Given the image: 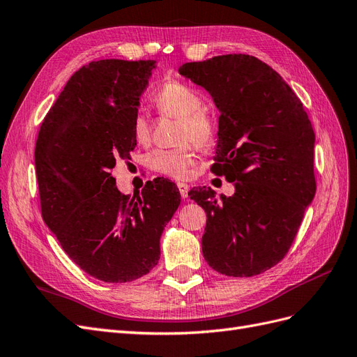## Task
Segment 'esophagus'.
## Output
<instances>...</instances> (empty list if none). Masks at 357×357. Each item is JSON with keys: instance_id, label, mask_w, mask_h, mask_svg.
Wrapping results in <instances>:
<instances>
[{"instance_id": "34e87169", "label": "esophagus", "mask_w": 357, "mask_h": 357, "mask_svg": "<svg viewBox=\"0 0 357 357\" xmlns=\"http://www.w3.org/2000/svg\"><path fill=\"white\" fill-rule=\"evenodd\" d=\"M177 188H178L180 195H181L183 198H188V193H189V186L186 185V183H181V181H178V183H177Z\"/></svg>"}]
</instances>
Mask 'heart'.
Returning a JSON list of instances; mask_svg holds the SVG:
<instances>
[{
	"label": "heart",
	"mask_w": 357,
	"mask_h": 357,
	"mask_svg": "<svg viewBox=\"0 0 357 357\" xmlns=\"http://www.w3.org/2000/svg\"><path fill=\"white\" fill-rule=\"evenodd\" d=\"M156 109L165 116L178 119L177 143H183L174 149H153L146 155L147 167L158 174L185 178L190 174L197 160V149H207L213 144L215 137V125L213 117L201 110V96L189 86L178 82H168L155 95ZM132 134L137 142L144 143L150 137L147 116L137 112L132 117Z\"/></svg>",
	"instance_id": "heart-1"
}]
</instances>
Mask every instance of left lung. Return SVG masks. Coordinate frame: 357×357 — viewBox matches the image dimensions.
I'll return each instance as SVG.
<instances>
[{
    "instance_id": "obj_1",
    "label": "left lung",
    "mask_w": 357,
    "mask_h": 357,
    "mask_svg": "<svg viewBox=\"0 0 357 357\" xmlns=\"http://www.w3.org/2000/svg\"><path fill=\"white\" fill-rule=\"evenodd\" d=\"M178 73L202 86L220 112L211 171L235 186L220 201L210 188L189 192L207 213L204 259L229 277L262 274L286 256L314 198L310 119L282 75L255 56L186 62Z\"/></svg>"
}]
</instances>
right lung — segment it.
<instances>
[{
  "mask_svg": "<svg viewBox=\"0 0 357 357\" xmlns=\"http://www.w3.org/2000/svg\"><path fill=\"white\" fill-rule=\"evenodd\" d=\"M156 61H92L75 71L40 126L36 172L43 220L71 261L105 283L158 264L159 240L180 205L174 183L123 195L112 169L137 146L132 117Z\"/></svg>",
  "mask_w": 357,
  "mask_h": 357,
  "instance_id": "add662e5",
  "label": "right lung"
}]
</instances>
